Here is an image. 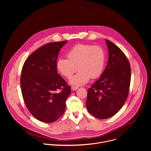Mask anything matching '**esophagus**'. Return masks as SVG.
Here are the masks:
<instances>
[{"instance_id":"1","label":"esophagus","mask_w":151,"mask_h":151,"mask_svg":"<svg viewBox=\"0 0 151 151\" xmlns=\"http://www.w3.org/2000/svg\"><path fill=\"white\" fill-rule=\"evenodd\" d=\"M78 88V86H71V89L72 90H73V91H76V90H77V89Z\"/></svg>"}]
</instances>
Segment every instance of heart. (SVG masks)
Masks as SVG:
<instances>
[{
	"label": "heart",
	"mask_w": 151,
	"mask_h": 151,
	"mask_svg": "<svg viewBox=\"0 0 151 151\" xmlns=\"http://www.w3.org/2000/svg\"><path fill=\"white\" fill-rule=\"evenodd\" d=\"M67 56L68 58H60L58 59L56 67L67 78H70L78 68L79 71L70 81L72 85H84L90 78H96L103 72L105 52L101 46L78 44L68 52Z\"/></svg>",
	"instance_id": "b5f03b06"
}]
</instances>
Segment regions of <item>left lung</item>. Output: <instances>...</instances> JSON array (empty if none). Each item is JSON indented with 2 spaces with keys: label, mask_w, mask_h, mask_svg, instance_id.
Instances as JSON below:
<instances>
[{
  "label": "left lung",
  "mask_w": 151,
  "mask_h": 151,
  "mask_svg": "<svg viewBox=\"0 0 151 151\" xmlns=\"http://www.w3.org/2000/svg\"><path fill=\"white\" fill-rule=\"evenodd\" d=\"M105 40L108 65L99 79L88 89L86 102L89 113L100 119L112 117L123 107L131 81L130 65L125 54L115 44Z\"/></svg>",
  "instance_id": "left-lung-1"
}]
</instances>
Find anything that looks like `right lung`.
<instances>
[{"instance_id": "right-lung-1", "label": "right lung", "mask_w": 151, "mask_h": 151, "mask_svg": "<svg viewBox=\"0 0 151 151\" xmlns=\"http://www.w3.org/2000/svg\"><path fill=\"white\" fill-rule=\"evenodd\" d=\"M67 42L45 44L33 52L22 66L20 84L24 103L32 115L44 123H52L65 113L71 87L58 74L60 50Z\"/></svg>"}]
</instances>
